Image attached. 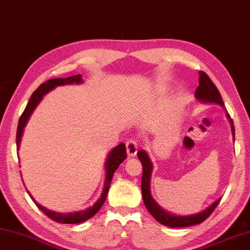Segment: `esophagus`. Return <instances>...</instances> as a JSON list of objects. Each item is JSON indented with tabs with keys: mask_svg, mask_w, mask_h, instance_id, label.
<instances>
[{
	"mask_svg": "<svg viewBox=\"0 0 250 250\" xmlns=\"http://www.w3.org/2000/svg\"><path fill=\"white\" fill-rule=\"evenodd\" d=\"M125 148H126V153H128V157L133 158L136 157L137 151H138V145L134 140H129L125 144Z\"/></svg>",
	"mask_w": 250,
	"mask_h": 250,
	"instance_id": "34e87169",
	"label": "esophagus"
}]
</instances>
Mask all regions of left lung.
Segmentation results:
<instances>
[{"instance_id": "left-lung-1", "label": "left lung", "mask_w": 250, "mask_h": 250, "mask_svg": "<svg viewBox=\"0 0 250 250\" xmlns=\"http://www.w3.org/2000/svg\"><path fill=\"white\" fill-rule=\"evenodd\" d=\"M196 99L201 104H219L224 108V101L221 99V96L219 91L216 88V85L213 84V82L209 79V77L205 72H199V86H198L196 92H195ZM227 118L231 125V132L233 140H235V126H233V121L231 118L227 113ZM138 158H139L142 165V179H141V190H142V198H144V203L146 208L148 209V211L151 213L154 219L159 221L160 224L167 226V227L178 228V227H189V226L201 224L204 220L210 216V213L213 211L218 204H219L220 198L205 209L197 213H192V215L187 216H179V215H173V213L165 210L164 208L160 207L156 200L152 198L151 190H150V180H151V173H152V162L150 160L149 154L146 153V150H140L138 151Z\"/></svg>"}]
</instances>
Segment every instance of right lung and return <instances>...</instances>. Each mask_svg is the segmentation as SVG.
<instances>
[{"instance_id":"right-lung-1","label":"right lung","mask_w":250,"mask_h":250,"mask_svg":"<svg viewBox=\"0 0 250 250\" xmlns=\"http://www.w3.org/2000/svg\"><path fill=\"white\" fill-rule=\"evenodd\" d=\"M83 83L82 80V75L81 74H77L73 75V77H69V78H58V79H51V80H47L45 83H42L39 88L34 91L32 96H31L29 102H27L25 110L23 111L21 118L19 120V125H18V131H17V148L18 150L20 149V144H21V139L23 136V131H24V128L29 121V119L31 117V114L33 113V111L37 108L38 104L42 101L43 97L45 96L52 91L53 89L57 88V86H61V85H68V84H81ZM126 158V150H125V144H120L111 150V151L108 153V157H106L105 164H104V168H105V179H104V190H102V193L99 199L97 200V203H94L93 206L91 207L84 209V210H79V211H74V212H66V213H61V212H57V211H52L50 209H46L43 206L39 205L37 201L34 200V198L32 195L27 191L29 196L31 197V199L34 201V204L38 206V208L40 210L43 211L45 215L51 218V219L57 221V223L60 224H80L83 223V221L90 219L92 218L96 213L100 210V208L102 207V205L104 204L106 195H108L111 181H112V177L116 172V170L119 168L121 162H124Z\"/></svg>"}]
</instances>
